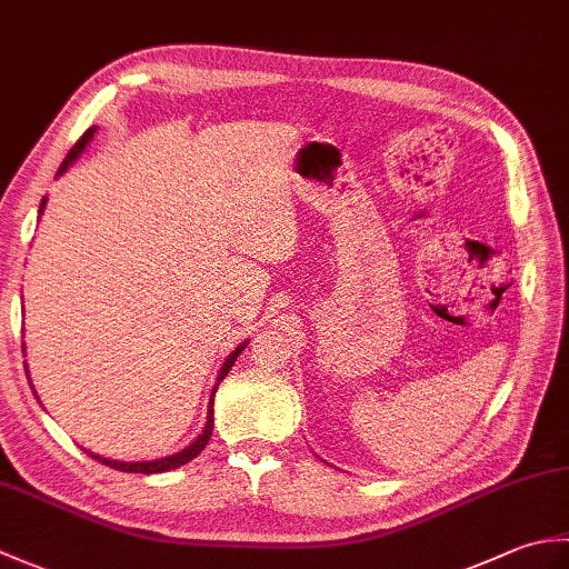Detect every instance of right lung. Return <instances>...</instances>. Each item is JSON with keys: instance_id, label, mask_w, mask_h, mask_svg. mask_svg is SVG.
I'll return each mask as SVG.
<instances>
[{"instance_id": "1", "label": "right lung", "mask_w": 569, "mask_h": 569, "mask_svg": "<svg viewBox=\"0 0 569 569\" xmlns=\"http://www.w3.org/2000/svg\"><path fill=\"white\" fill-rule=\"evenodd\" d=\"M94 129L98 127H90L88 131H84V134L78 139V143L76 147L70 149V153L66 156V161L60 163V168H58V176H63L68 168L76 163L78 159H80V153L84 151V147H88L90 143V139L94 137ZM43 208H46V198L41 200V208H39V214L43 212ZM249 342H241L232 355H229L227 359H224V365H222V369H220V373H217V383H214V389H212V396H210V403H208V422H204V428H202V432L198 435L196 438V442H190L186 450H180V452H176V455H168V457H161V459H151V462H117V459H107V457H100V455H94V452H88L92 459H98V462H102V465H107V467H112V469H119V471H134V475H159V471H168V469H176V467H180V465H188L192 457H198L202 450H204V445L210 442V435H212V426H214V418H212V403H214V391H217V386H220V381L227 377L229 373V369L234 367V361H237V357L244 352V347H247Z\"/></svg>"}]
</instances>
